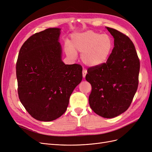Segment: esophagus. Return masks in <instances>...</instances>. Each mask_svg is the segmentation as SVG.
I'll list each match as a JSON object with an SVG mask.
<instances>
[{
  "mask_svg": "<svg viewBox=\"0 0 152 152\" xmlns=\"http://www.w3.org/2000/svg\"><path fill=\"white\" fill-rule=\"evenodd\" d=\"M86 74H87V70H86V69H83V71H82V75H83L84 78H85Z\"/></svg>",
  "mask_w": 152,
  "mask_h": 152,
  "instance_id": "esophagus-1",
  "label": "esophagus"
}]
</instances>
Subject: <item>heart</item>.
<instances>
[{"mask_svg":"<svg viewBox=\"0 0 152 152\" xmlns=\"http://www.w3.org/2000/svg\"><path fill=\"white\" fill-rule=\"evenodd\" d=\"M114 47L112 37L107 34H101L93 30H87L73 34L70 44L66 46V53L75 58L81 53V59L88 66L96 67L107 62Z\"/></svg>","mask_w":152,"mask_h":152,"instance_id":"heart-1","label":"heart"}]
</instances>
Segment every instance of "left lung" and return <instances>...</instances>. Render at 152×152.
<instances>
[{
	"label": "left lung",
	"mask_w": 152,
	"mask_h": 152,
	"mask_svg": "<svg viewBox=\"0 0 152 152\" xmlns=\"http://www.w3.org/2000/svg\"><path fill=\"white\" fill-rule=\"evenodd\" d=\"M106 28L114 38V48L107 62L87 70L86 79L92 86L91 109L101 117L111 118L131 105L138 86L140 63L131 39L115 29Z\"/></svg>",
	"instance_id": "1"
}]
</instances>
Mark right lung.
Wrapping results in <instances>:
<instances>
[{
    "instance_id": "obj_1",
    "label": "right lung",
    "mask_w": 152,
    "mask_h": 152,
    "mask_svg": "<svg viewBox=\"0 0 152 152\" xmlns=\"http://www.w3.org/2000/svg\"><path fill=\"white\" fill-rule=\"evenodd\" d=\"M60 34L59 28L36 33L25 41L18 54V96L26 111L40 121L61 117L82 80L80 65H65L62 61Z\"/></svg>"
}]
</instances>
